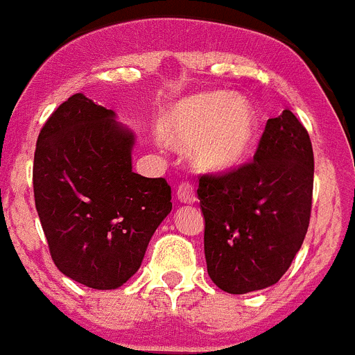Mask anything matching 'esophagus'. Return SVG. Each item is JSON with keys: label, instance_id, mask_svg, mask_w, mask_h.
I'll list each match as a JSON object with an SVG mask.
<instances>
[{"label": "esophagus", "instance_id": "obj_1", "mask_svg": "<svg viewBox=\"0 0 355 355\" xmlns=\"http://www.w3.org/2000/svg\"><path fill=\"white\" fill-rule=\"evenodd\" d=\"M177 198L180 203L193 205L196 201V193H194V187L189 182H184V184L178 185L177 189Z\"/></svg>", "mask_w": 355, "mask_h": 355}]
</instances>
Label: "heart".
<instances>
[{"mask_svg":"<svg viewBox=\"0 0 355 355\" xmlns=\"http://www.w3.org/2000/svg\"><path fill=\"white\" fill-rule=\"evenodd\" d=\"M257 114L250 101L224 91L187 96L164 110L159 132L171 145L187 147L201 171L231 173L248 159L257 140Z\"/></svg>","mask_w":355,"mask_h":355,"instance_id":"obj_1","label":"heart"}]
</instances>
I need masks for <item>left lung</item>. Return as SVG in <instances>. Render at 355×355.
<instances>
[{"mask_svg":"<svg viewBox=\"0 0 355 355\" xmlns=\"http://www.w3.org/2000/svg\"><path fill=\"white\" fill-rule=\"evenodd\" d=\"M312 191V141L296 115L284 110L268 121L254 162L200 178L211 282L230 294L277 284L303 245Z\"/></svg>","mask_w":355,"mask_h":355,"instance_id":"1","label":"left lung"}]
</instances>
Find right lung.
I'll list each match as a JSON object with an SVG mask.
<instances>
[{
	"label": "right lung",
	"mask_w": 355,
	"mask_h": 355,
	"mask_svg": "<svg viewBox=\"0 0 355 355\" xmlns=\"http://www.w3.org/2000/svg\"><path fill=\"white\" fill-rule=\"evenodd\" d=\"M73 94L40 131L33 166L35 205L54 264L91 289L125 284L152 234L171 211L164 178L132 171L135 132Z\"/></svg>",
	"instance_id": "obj_1"
}]
</instances>
